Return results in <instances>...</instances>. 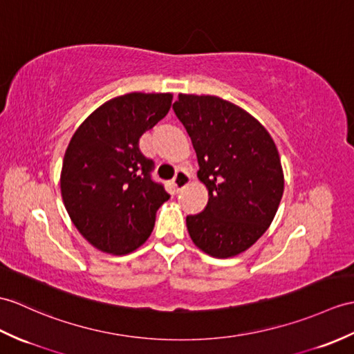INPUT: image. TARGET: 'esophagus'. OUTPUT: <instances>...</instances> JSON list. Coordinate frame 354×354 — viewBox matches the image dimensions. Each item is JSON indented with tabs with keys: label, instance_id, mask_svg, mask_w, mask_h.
<instances>
[{
	"label": "esophagus",
	"instance_id": "esophagus-1",
	"mask_svg": "<svg viewBox=\"0 0 354 354\" xmlns=\"http://www.w3.org/2000/svg\"><path fill=\"white\" fill-rule=\"evenodd\" d=\"M188 180H190V176H188L184 170H178L174 180H171V184H174L176 192H180L185 185H188Z\"/></svg>",
	"mask_w": 354,
	"mask_h": 354
}]
</instances>
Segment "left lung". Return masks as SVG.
<instances>
[{
	"label": "left lung",
	"mask_w": 354,
	"mask_h": 354,
	"mask_svg": "<svg viewBox=\"0 0 354 354\" xmlns=\"http://www.w3.org/2000/svg\"><path fill=\"white\" fill-rule=\"evenodd\" d=\"M174 111L190 136L208 188L202 212L187 216L193 243L214 258L248 250L273 221L283 194L281 157L267 129L217 96H178Z\"/></svg>",
	"instance_id": "8db88e82"
}]
</instances>
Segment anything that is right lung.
<instances>
[{"label":"right lung","instance_id":"1","mask_svg":"<svg viewBox=\"0 0 354 354\" xmlns=\"http://www.w3.org/2000/svg\"><path fill=\"white\" fill-rule=\"evenodd\" d=\"M170 93H128L102 104L81 123L64 153L60 188L66 211L86 240L127 254L149 238L169 199L152 179L153 161L138 140L166 116Z\"/></svg>","mask_w":354,"mask_h":354}]
</instances>
